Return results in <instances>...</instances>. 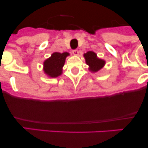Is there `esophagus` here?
Instances as JSON below:
<instances>
[{
  "label": "esophagus",
  "instance_id": "esophagus-1",
  "mask_svg": "<svg viewBox=\"0 0 148 148\" xmlns=\"http://www.w3.org/2000/svg\"><path fill=\"white\" fill-rule=\"evenodd\" d=\"M72 53L75 56H77V55H79V51L77 49H74V50L72 51Z\"/></svg>",
  "mask_w": 148,
  "mask_h": 148
}]
</instances>
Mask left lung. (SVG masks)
Here are the masks:
<instances>
[{"label": "left lung", "instance_id": "left-lung-1", "mask_svg": "<svg viewBox=\"0 0 148 148\" xmlns=\"http://www.w3.org/2000/svg\"><path fill=\"white\" fill-rule=\"evenodd\" d=\"M86 64L89 65V69L93 72L99 71L104 65V61L98 59L97 54L93 51H88L84 54Z\"/></svg>", "mask_w": 148, "mask_h": 148}]
</instances>
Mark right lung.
I'll return each instance as SVG.
<instances>
[{
    "label": "right lung",
    "instance_id": "1",
    "mask_svg": "<svg viewBox=\"0 0 148 148\" xmlns=\"http://www.w3.org/2000/svg\"><path fill=\"white\" fill-rule=\"evenodd\" d=\"M69 53L55 52L49 59H46L44 63V72L51 77H56L62 73V67L65 63V59Z\"/></svg>",
    "mask_w": 148,
    "mask_h": 148
}]
</instances>
